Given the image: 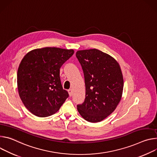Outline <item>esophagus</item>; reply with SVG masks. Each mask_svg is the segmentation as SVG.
Wrapping results in <instances>:
<instances>
[{
	"label": "esophagus",
	"instance_id": "1",
	"mask_svg": "<svg viewBox=\"0 0 157 157\" xmlns=\"http://www.w3.org/2000/svg\"><path fill=\"white\" fill-rule=\"evenodd\" d=\"M68 94H69L70 97H72L73 95V92H72V89H69L68 90Z\"/></svg>",
	"mask_w": 157,
	"mask_h": 157
}]
</instances>
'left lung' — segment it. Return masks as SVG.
Here are the masks:
<instances>
[{
  "instance_id": "obj_1",
  "label": "left lung",
  "mask_w": 157,
  "mask_h": 157,
  "mask_svg": "<svg viewBox=\"0 0 157 157\" xmlns=\"http://www.w3.org/2000/svg\"><path fill=\"white\" fill-rule=\"evenodd\" d=\"M76 57L85 83V99L77 105L78 112L85 120L99 122L116 109L122 97L120 66L113 57L96 48L78 50Z\"/></svg>"
}]
</instances>
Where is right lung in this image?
I'll return each instance as SVG.
<instances>
[{
    "label": "right lung",
    "mask_w": 157,
    "mask_h": 157,
    "mask_svg": "<svg viewBox=\"0 0 157 157\" xmlns=\"http://www.w3.org/2000/svg\"><path fill=\"white\" fill-rule=\"evenodd\" d=\"M73 49L44 47L24 57L17 71V89L24 106L32 114L46 117L56 113L68 97L60 82V68Z\"/></svg>",
    "instance_id": "1"
}]
</instances>
